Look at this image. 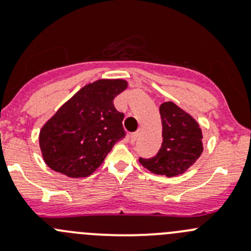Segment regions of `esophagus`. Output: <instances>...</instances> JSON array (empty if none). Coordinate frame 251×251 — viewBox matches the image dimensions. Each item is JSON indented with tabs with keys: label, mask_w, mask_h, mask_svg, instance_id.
Returning a JSON list of instances; mask_svg holds the SVG:
<instances>
[{
	"label": "esophagus",
	"mask_w": 251,
	"mask_h": 251,
	"mask_svg": "<svg viewBox=\"0 0 251 251\" xmlns=\"http://www.w3.org/2000/svg\"><path fill=\"white\" fill-rule=\"evenodd\" d=\"M138 136H140V131H136V132L131 133V135H130V142H131V143H135V142L137 141Z\"/></svg>",
	"instance_id": "obj_1"
}]
</instances>
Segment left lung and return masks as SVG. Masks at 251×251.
<instances>
[{"instance_id": "1", "label": "left lung", "mask_w": 251, "mask_h": 251, "mask_svg": "<svg viewBox=\"0 0 251 251\" xmlns=\"http://www.w3.org/2000/svg\"><path fill=\"white\" fill-rule=\"evenodd\" d=\"M163 124V143L153 158H140L151 173L168 177L183 174L203 153V135L198 123L173 102L159 108Z\"/></svg>"}]
</instances>
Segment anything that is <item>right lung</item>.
Wrapping results in <instances>:
<instances>
[{
	"mask_svg": "<svg viewBox=\"0 0 251 251\" xmlns=\"http://www.w3.org/2000/svg\"><path fill=\"white\" fill-rule=\"evenodd\" d=\"M127 87L125 80H98L75 93L40 132V148L52 170L69 177H87L125 138L124 113L114 98Z\"/></svg>",
	"mask_w": 251,
	"mask_h": 251,
	"instance_id": "add662e5",
	"label": "right lung"
}]
</instances>
